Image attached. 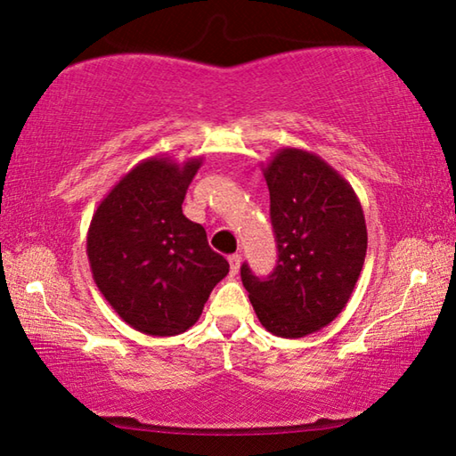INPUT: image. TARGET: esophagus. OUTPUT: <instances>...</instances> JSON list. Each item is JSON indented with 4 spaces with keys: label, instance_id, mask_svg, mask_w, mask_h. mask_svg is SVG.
<instances>
[{
    "label": "esophagus",
    "instance_id": "esophagus-1",
    "mask_svg": "<svg viewBox=\"0 0 456 456\" xmlns=\"http://www.w3.org/2000/svg\"><path fill=\"white\" fill-rule=\"evenodd\" d=\"M229 265H231V273L237 275L239 267H241V253H233V256H229Z\"/></svg>",
    "mask_w": 456,
    "mask_h": 456
}]
</instances>
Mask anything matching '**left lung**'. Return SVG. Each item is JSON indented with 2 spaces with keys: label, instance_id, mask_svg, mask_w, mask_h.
I'll use <instances>...</instances> for the list:
<instances>
[{
  "label": "left lung",
  "instance_id": "1",
  "mask_svg": "<svg viewBox=\"0 0 456 456\" xmlns=\"http://www.w3.org/2000/svg\"><path fill=\"white\" fill-rule=\"evenodd\" d=\"M264 176L277 265L259 280L243 264L241 281L261 326L304 338L334 322L356 288L368 247L364 211L352 184L310 151H277Z\"/></svg>",
  "mask_w": 456,
  "mask_h": 456
}]
</instances>
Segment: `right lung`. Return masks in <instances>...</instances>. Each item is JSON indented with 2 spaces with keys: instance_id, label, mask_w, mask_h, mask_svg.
Returning <instances> with one entry per match:
<instances>
[{
  "instance_id": "right-lung-1",
  "label": "right lung",
  "mask_w": 456,
  "mask_h": 456,
  "mask_svg": "<svg viewBox=\"0 0 456 456\" xmlns=\"http://www.w3.org/2000/svg\"><path fill=\"white\" fill-rule=\"evenodd\" d=\"M203 159L183 165L151 157L114 184L92 215L86 253L92 277L122 320L146 336H176L195 323L229 273L203 225L183 200Z\"/></svg>"
}]
</instances>
